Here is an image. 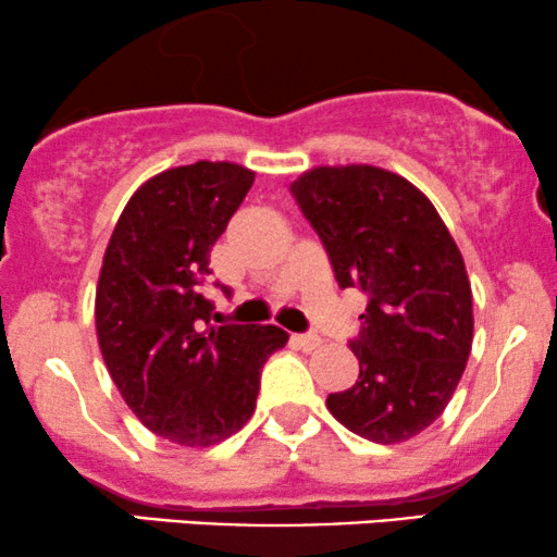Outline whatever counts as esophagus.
<instances>
[{
  "mask_svg": "<svg viewBox=\"0 0 557 557\" xmlns=\"http://www.w3.org/2000/svg\"><path fill=\"white\" fill-rule=\"evenodd\" d=\"M292 343L296 345V348L305 350V352H312V350H317L322 345V341L317 335H292Z\"/></svg>",
  "mask_w": 557,
  "mask_h": 557,
  "instance_id": "esophagus-1",
  "label": "esophagus"
}]
</instances>
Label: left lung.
<instances>
[{
    "label": "left lung",
    "mask_w": 557,
    "mask_h": 557,
    "mask_svg": "<svg viewBox=\"0 0 557 557\" xmlns=\"http://www.w3.org/2000/svg\"><path fill=\"white\" fill-rule=\"evenodd\" d=\"M341 288L368 296L350 341L360 373L327 396L337 422L371 443L420 435L443 414L473 343L463 256L432 201L375 165H317L292 184Z\"/></svg>",
    "instance_id": "1"
}]
</instances>
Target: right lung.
<instances>
[{
  "instance_id": "1",
  "label": "right lung",
  "mask_w": 557,
  "mask_h": 557,
  "mask_svg": "<svg viewBox=\"0 0 557 557\" xmlns=\"http://www.w3.org/2000/svg\"><path fill=\"white\" fill-rule=\"evenodd\" d=\"M252 182L227 161L158 173L129 197L104 250L99 350L133 414L169 443L209 447L235 435L256 411L261 368L288 341L276 324L209 322V250Z\"/></svg>"
}]
</instances>
